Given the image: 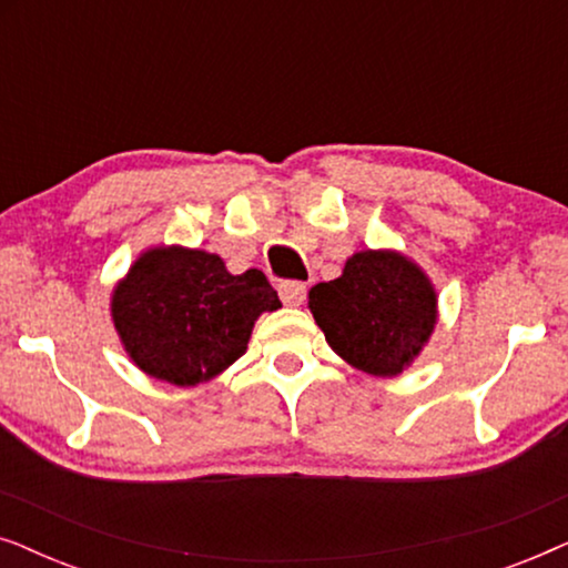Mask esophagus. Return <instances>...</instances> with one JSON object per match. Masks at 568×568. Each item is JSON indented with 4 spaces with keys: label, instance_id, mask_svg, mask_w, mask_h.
<instances>
[{
    "label": "esophagus",
    "instance_id": "34e87169",
    "mask_svg": "<svg viewBox=\"0 0 568 568\" xmlns=\"http://www.w3.org/2000/svg\"><path fill=\"white\" fill-rule=\"evenodd\" d=\"M305 294H307V286L302 282H282V284H278V297H282L284 305H290V307L302 305Z\"/></svg>",
    "mask_w": 568,
    "mask_h": 568
}]
</instances>
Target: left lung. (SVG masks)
<instances>
[{
	"label": "left lung",
	"instance_id": "8db88e82",
	"mask_svg": "<svg viewBox=\"0 0 568 568\" xmlns=\"http://www.w3.org/2000/svg\"><path fill=\"white\" fill-rule=\"evenodd\" d=\"M333 352L377 377L414 362L437 323V297L418 266L390 251L354 253L344 274L310 290Z\"/></svg>",
	"mask_w": 568,
	"mask_h": 568
}]
</instances>
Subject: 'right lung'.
Instances as JSON below:
<instances>
[{"label":"right lung","instance_id":"1","mask_svg":"<svg viewBox=\"0 0 568 568\" xmlns=\"http://www.w3.org/2000/svg\"><path fill=\"white\" fill-rule=\"evenodd\" d=\"M282 307L258 268L232 276L220 255L144 253L113 292V323L139 369L165 383H206L245 354L261 313Z\"/></svg>","mask_w":568,"mask_h":568}]
</instances>
